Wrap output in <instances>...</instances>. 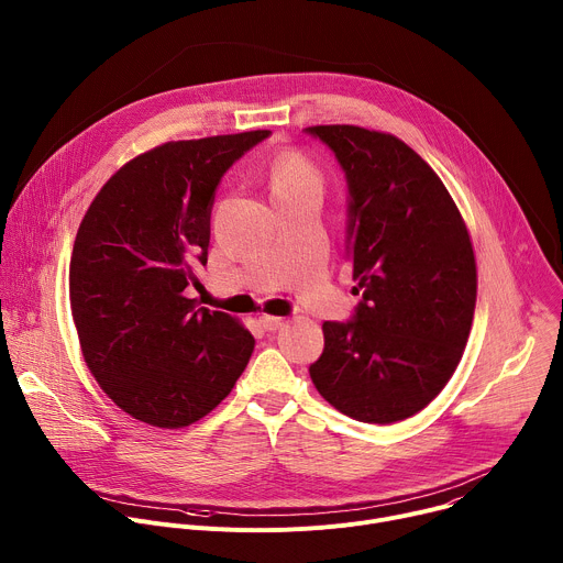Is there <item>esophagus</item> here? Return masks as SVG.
<instances>
[{
  "instance_id": "1",
  "label": "esophagus",
  "mask_w": 563,
  "mask_h": 563,
  "mask_svg": "<svg viewBox=\"0 0 563 563\" xmlns=\"http://www.w3.org/2000/svg\"><path fill=\"white\" fill-rule=\"evenodd\" d=\"M283 323H285V318H278V316H269V313L261 316V325H263L267 332H274V330L283 328Z\"/></svg>"
}]
</instances>
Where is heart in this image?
Here are the masks:
<instances>
[{"mask_svg": "<svg viewBox=\"0 0 563 563\" xmlns=\"http://www.w3.org/2000/svg\"><path fill=\"white\" fill-rule=\"evenodd\" d=\"M320 178L311 163L300 153H285L280 155L272 167V191L280 189H296V187H316L318 189Z\"/></svg>", "mask_w": 563, "mask_h": 563, "instance_id": "obj_1", "label": "heart"}]
</instances>
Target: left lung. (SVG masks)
<instances>
[{
  "instance_id": "left-lung-1",
  "label": "left lung",
  "mask_w": 563,
  "mask_h": 563,
  "mask_svg": "<svg viewBox=\"0 0 563 563\" xmlns=\"http://www.w3.org/2000/svg\"><path fill=\"white\" fill-rule=\"evenodd\" d=\"M347 180V256L361 302L325 320L309 376L363 423L421 412L454 374L472 328L476 263L441 178L404 140L352 124L309 126Z\"/></svg>"
}]
</instances>
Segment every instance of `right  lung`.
<instances>
[{
  "label": "right lung",
  "instance_id": "1",
  "mask_svg": "<svg viewBox=\"0 0 563 563\" xmlns=\"http://www.w3.org/2000/svg\"><path fill=\"white\" fill-rule=\"evenodd\" d=\"M269 133L159 144L109 178L77 229L68 294L79 347L113 404L142 423L200 421L250 363V330L187 289L207 265L222 176Z\"/></svg>",
  "mask_w": 563,
  "mask_h": 563
}]
</instances>
